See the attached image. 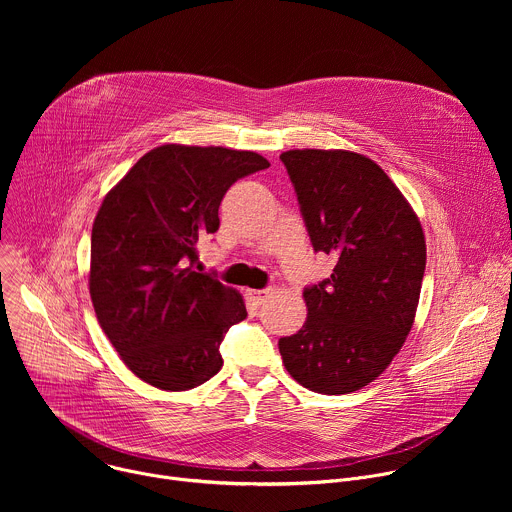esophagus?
<instances>
[{"label": "esophagus", "mask_w": 512, "mask_h": 512, "mask_svg": "<svg viewBox=\"0 0 512 512\" xmlns=\"http://www.w3.org/2000/svg\"><path fill=\"white\" fill-rule=\"evenodd\" d=\"M273 294V289H247V296L255 302V304H263L269 296Z\"/></svg>", "instance_id": "obj_1"}]
</instances>
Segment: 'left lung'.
<instances>
[{"label": "left lung", "instance_id": "obj_1", "mask_svg": "<svg viewBox=\"0 0 512 512\" xmlns=\"http://www.w3.org/2000/svg\"><path fill=\"white\" fill-rule=\"evenodd\" d=\"M314 251L332 275L304 289L308 318L279 338L287 373L322 395L373 383L401 350L419 304L425 237L411 204L371 158L346 150L279 156Z\"/></svg>", "mask_w": 512, "mask_h": 512}]
</instances>
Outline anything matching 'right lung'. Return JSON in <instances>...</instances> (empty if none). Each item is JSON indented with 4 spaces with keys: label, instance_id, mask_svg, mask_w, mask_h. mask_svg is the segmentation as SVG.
Returning a JSON list of instances; mask_svg holds the SVG:
<instances>
[{
    "label": "right lung",
    "instance_id": "right-lung-1",
    "mask_svg": "<svg viewBox=\"0 0 512 512\" xmlns=\"http://www.w3.org/2000/svg\"><path fill=\"white\" fill-rule=\"evenodd\" d=\"M269 168L255 152L168 143L109 190L93 223L89 291L125 367L164 391L206 383L221 342L247 318L243 296L194 271L196 245L218 231L227 190Z\"/></svg>",
    "mask_w": 512,
    "mask_h": 512
}]
</instances>
